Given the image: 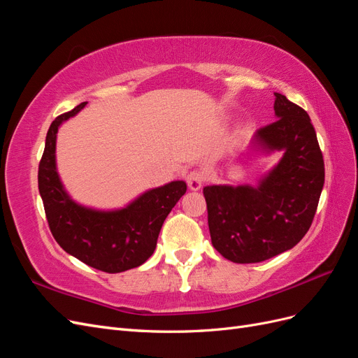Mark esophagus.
I'll use <instances>...</instances> for the list:
<instances>
[{
    "label": "esophagus",
    "instance_id": "1",
    "mask_svg": "<svg viewBox=\"0 0 358 358\" xmlns=\"http://www.w3.org/2000/svg\"><path fill=\"white\" fill-rule=\"evenodd\" d=\"M203 182H204V175L201 171L192 170L188 173L187 183H188V188L191 191H199L203 187Z\"/></svg>",
    "mask_w": 358,
    "mask_h": 358
}]
</instances>
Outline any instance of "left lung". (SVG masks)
I'll use <instances>...</instances> for the list:
<instances>
[{
  "instance_id": "8db88e82",
  "label": "left lung",
  "mask_w": 358,
  "mask_h": 358,
  "mask_svg": "<svg viewBox=\"0 0 358 358\" xmlns=\"http://www.w3.org/2000/svg\"><path fill=\"white\" fill-rule=\"evenodd\" d=\"M276 121L249 148L282 152L255 187L203 188L213 248L233 263H259L296 246L309 230L324 187V159L309 115L275 92Z\"/></svg>"
}]
</instances>
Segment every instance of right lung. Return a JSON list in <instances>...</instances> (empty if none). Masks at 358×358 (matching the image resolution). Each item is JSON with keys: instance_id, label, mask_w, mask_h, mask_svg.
Listing matches in <instances>:
<instances>
[{"instance_id": "right-lung-1", "label": "right lung", "mask_w": 358, "mask_h": 358, "mask_svg": "<svg viewBox=\"0 0 358 358\" xmlns=\"http://www.w3.org/2000/svg\"><path fill=\"white\" fill-rule=\"evenodd\" d=\"M85 106L79 104L50 124L38 166V191L49 229L64 251L101 272H125L142 266L154 254L161 227L187 192V183L173 180L148 189L125 208L113 210L76 203L57 170V134L61 124Z\"/></svg>"}]
</instances>
